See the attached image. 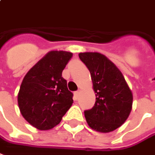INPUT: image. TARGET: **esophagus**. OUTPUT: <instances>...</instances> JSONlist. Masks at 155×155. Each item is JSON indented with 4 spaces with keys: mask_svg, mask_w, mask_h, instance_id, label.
<instances>
[{
    "mask_svg": "<svg viewBox=\"0 0 155 155\" xmlns=\"http://www.w3.org/2000/svg\"><path fill=\"white\" fill-rule=\"evenodd\" d=\"M79 94H80V90H78V91H76V92H75V96L77 97V98L78 97Z\"/></svg>",
    "mask_w": 155,
    "mask_h": 155,
    "instance_id": "34e87169",
    "label": "esophagus"
}]
</instances>
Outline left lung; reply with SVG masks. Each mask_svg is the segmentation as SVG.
<instances>
[{
	"instance_id": "1",
	"label": "left lung",
	"mask_w": 155,
	"mask_h": 155,
	"mask_svg": "<svg viewBox=\"0 0 155 155\" xmlns=\"http://www.w3.org/2000/svg\"><path fill=\"white\" fill-rule=\"evenodd\" d=\"M81 61L91 73L96 102L84 111L90 128L108 133L120 127L132 109L133 94L122 72L105 56L98 52L79 53Z\"/></svg>"
}]
</instances>
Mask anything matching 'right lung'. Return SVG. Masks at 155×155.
Masks as SVG:
<instances>
[{"instance_id": "add662e5", "label": "right lung", "mask_w": 155, "mask_h": 155, "mask_svg": "<svg viewBox=\"0 0 155 155\" xmlns=\"http://www.w3.org/2000/svg\"><path fill=\"white\" fill-rule=\"evenodd\" d=\"M72 53L51 51L29 70L18 93L21 114L40 130L51 129L61 122L73 103V94L62 77Z\"/></svg>"}]
</instances>
